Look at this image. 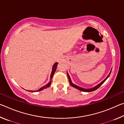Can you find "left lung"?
Wrapping results in <instances>:
<instances>
[{
	"mask_svg": "<svg viewBox=\"0 0 124 124\" xmlns=\"http://www.w3.org/2000/svg\"><path fill=\"white\" fill-rule=\"evenodd\" d=\"M110 73H111V71H110V72L109 73V74H108V76L103 81H102L101 83L99 84H98L97 86H95V87H93V88H91V89H85V88L81 87H80V86H77V85H76L74 84H73V83H72V80H71L70 78V75H69L68 73H67V76H68V79H69V81H70V85L72 86H73V87L76 88V89H78V90H80V91H84V92H91V91H95V90H97V89H98V88H99V87L101 86V85L103 84V83H104V81H106L107 79L109 77V75H110Z\"/></svg>",
	"mask_w": 124,
	"mask_h": 124,
	"instance_id": "8db88e82",
	"label": "left lung"
}]
</instances>
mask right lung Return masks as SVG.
<instances>
[{
  "label": "right lung",
  "mask_w": 124,
  "mask_h": 124,
  "mask_svg": "<svg viewBox=\"0 0 124 124\" xmlns=\"http://www.w3.org/2000/svg\"><path fill=\"white\" fill-rule=\"evenodd\" d=\"M57 64H58V63L57 62H56L54 64L53 67H52V70L51 74V75H50V81L49 82V83H47L46 85H45L44 86L41 87V88H40L39 89L37 90V91H31V90H28V91H30V92H38V91H41V90H43L44 89H46V88H47L48 87H49L51 85V81H52V77H53V75L54 74V73H55V71L56 70V68H57Z\"/></svg>",
  "instance_id": "right-lung-1"
}]
</instances>
